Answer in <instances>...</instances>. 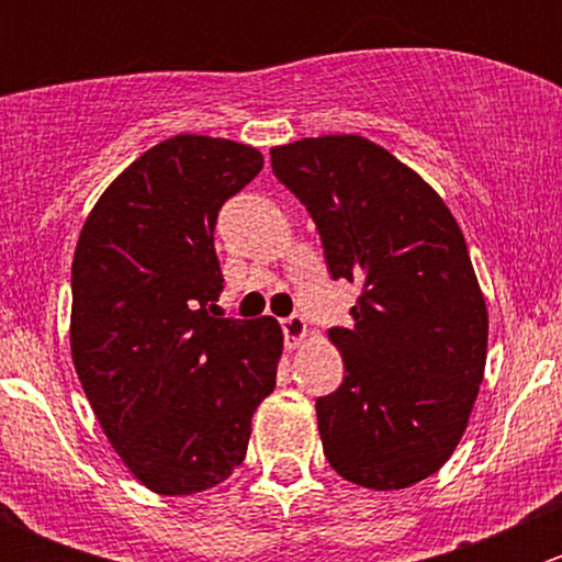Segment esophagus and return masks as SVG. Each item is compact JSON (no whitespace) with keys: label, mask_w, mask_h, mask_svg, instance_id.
Listing matches in <instances>:
<instances>
[{"label":"esophagus","mask_w":562,"mask_h":562,"mask_svg":"<svg viewBox=\"0 0 562 562\" xmlns=\"http://www.w3.org/2000/svg\"><path fill=\"white\" fill-rule=\"evenodd\" d=\"M280 326H282V334H285L288 348H296V345H302V339L307 337V323H304L302 315L282 317Z\"/></svg>","instance_id":"34e87169"}]
</instances>
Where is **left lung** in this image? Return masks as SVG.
<instances>
[{
	"mask_svg": "<svg viewBox=\"0 0 562 562\" xmlns=\"http://www.w3.org/2000/svg\"><path fill=\"white\" fill-rule=\"evenodd\" d=\"M307 206L331 280L361 282L353 326L328 328L345 381L317 396L323 454L342 479L405 490L457 449L486 361V304L438 192L383 146L326 135L271 149Z\"/></svg>",
	"mask_w": 562,
	"mask_h": 562,
	"instance_id": "8db88e82",
	"label": "left lung"
}]
</instances>
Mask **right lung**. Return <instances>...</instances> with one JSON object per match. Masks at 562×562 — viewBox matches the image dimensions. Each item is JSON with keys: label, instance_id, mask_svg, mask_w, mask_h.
<instances>
[{"label": "right lung", "instance_id": "obj_1", "mask_svg": "<svg viewBox=\"0 0 562 562\" xmlns=\"http://www.w3.org/2000/svg\"><path fill=\"white\" fill-rule=\"evenodd\" d=\"M258 149L176 135L100 195L72 258L70 348L89 405L135 479L192 495L239 468L274 391V317H220L214 225Z\"/></svg>", "mask_w": 562, "mask_h": 562}]
</instances>
